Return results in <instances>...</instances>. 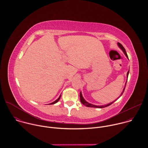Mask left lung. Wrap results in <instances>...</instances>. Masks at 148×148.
I'll list each match as a JSON object with an SVG mask.
<instances>
[{
  "label": "left lung",
  "mask_w": 148,
  "mask_h": 148,
  "mask_svg": "<svg viewBox=\"0 0 148 148\" xmlns=\"http://www.w3.org/2000/svg\"><path fill=\"white\" fill-rule=\"evenodd\" d=\"M118 46H119V47L122 50V51H123V53H124V54H125V55L126 56V57L127 58H128V55H127V54H126V50H125V48L123 47V46L121 44V43H118ZM129 71H128V73H127V78H128V74H129ZM127 82V81H126ZM126 84H125V86H126ZM125 87H124V88H123V91L122 92V93H121V95H120V97L122 95V94L123 93V92H124V90H125ZM79 97H80V101H81V102L83 104V105H86V107H94V108H103V107H108V106H109V105H111L114 102H112V103H108V104H107V105H102V106H97V105H92V104H91V103H88V102H87L85 99H84V98L82 97V94H81V92H80V94H79Z\"/></svg>",
  "instance_id": "1"
}]
</instances>
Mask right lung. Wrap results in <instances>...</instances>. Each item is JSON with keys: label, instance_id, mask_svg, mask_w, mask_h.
Listing matches in <instances>:
<instances>
[{"label": "right lung", "instance_id": "add662e5", "mask_svg": "<svg viewBox=\"0 0 148 148\" xmlns=\"http://www.w3.org/2000/svg\"><path fill=\"white\" fill-rule=\"evenodd\" d=\"M60 97H61V95H60V97H58V98L57 99V100H56L54 102H52V103H49V104H54V103H57L58 101H59V99H60Z\"/></svg>", "mask_w": 148, "mask_h": 148}]
</instances>
